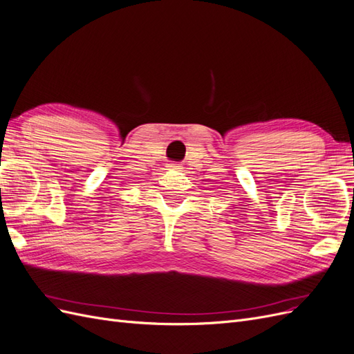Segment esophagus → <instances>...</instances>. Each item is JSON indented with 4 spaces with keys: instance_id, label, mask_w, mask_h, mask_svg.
<instances>
[{
    "instance_id": "esophagus-1",
    "label": "esophagus",
    "mask_w": 354,
    "mask_h": 354,
    "mask_svg": "<svg viewBox=\"0 0 354 354\" xmlns=\"http://www.w3.org/2000/svg\"><path fill=\"white\" fill-rule=\"evenodd\" d=\"M169 167H170V169H179L180 166H179V165H176V163H170V165H169Z\"/></svg>"
}]
</instances>
